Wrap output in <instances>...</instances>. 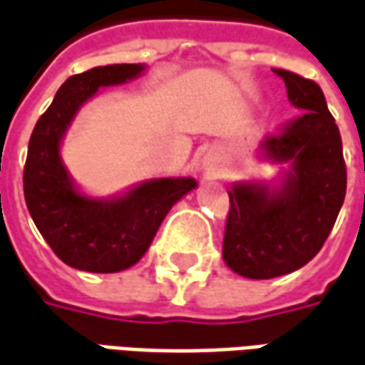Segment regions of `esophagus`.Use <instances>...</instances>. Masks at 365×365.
Here are the masks:
<instances>
[{"label":"esophagus","instance_id":"esophagus-1","mask_svg":"<svg viewBox=\"0 0 365 365\" xmlns=\"http://www.w3.org/2000/svg\"><path fill=\"white\" fill-rule=\"evenodd\" d=\"M203 168H205V172L207 173H220V160H217V155L215 153H207L205 155V160H203Z\"/></svg>","mask_w":365,"mask_h":365}]
</instances>
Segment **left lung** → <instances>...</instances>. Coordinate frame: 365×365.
<instances>
[{"mask_svg": "<svg viewBox=\"0 0 365 365\" xmlns=\"http://www.w3.org/2000/svg\"><path fill=\"white\" fill-rule=\"evenodd\" d=\"M287 99L299 113L267 135L264 151L274 162H289L279 187L235 183L225 220L224 262L240 276L269 279L296 272L322 250L346 197L341 138L316 81L287 69Z\"/></svg>", "mask_w": 365, "mask_h": 365, "instance_id": "left-lung-1", "label": "left lung"}]
</instances>
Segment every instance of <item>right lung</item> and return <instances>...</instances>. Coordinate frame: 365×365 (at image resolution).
<instances>
[{"mask_svg":"<svg viewBox=\"0 0 365 365\" xmlns=\"http://www.w3.org/2000/svg\"><path fill=\"white\" fill-rule=\"evenodd\" d=\"M143 69L113 63L71 76L31 133L24 168L27 210L53 254L76 269L115 274L138 264L173 203L197 185L192 178H162L103 202L81 195L61 163L59 141L79 108L99 88L138 78Z\"/></svg>","mask_w":365,"mask_h":365,"instance_id":"add662e5","label":"right lung"}]
</instances>
